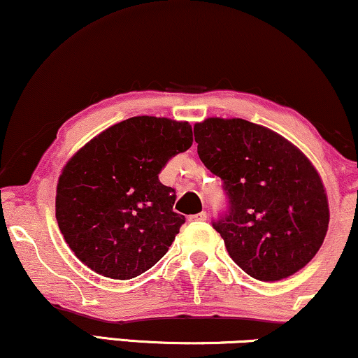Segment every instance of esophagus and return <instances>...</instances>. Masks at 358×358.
<instances>
[{
  "label": "esophagus",
  "mask_w": 358,
  "mask_h": 358,
  "mask_svg": "<svg viewBox=\"0 0 358 358\" xmlns=\"http://www.w3.org/2000/svg\"><path fill=\"white\" fill-rule=\"evenodd\" d=\"M205 220H207V212H200L189 217V222H205Z\"/></svg>",
  "instance_id": "34e87169"
}]
</instances>
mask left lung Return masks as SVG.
Returning a JSON list of instances; mask_svg holds the SVG:
<instances>
[{
    "label": "left lung",
    "instance_id": "left-lung-1",
    "mask_svg": "<svg viewBox=\"0 0 358 358\" xmlns=\"http://www.w3.org/2000/svg\"><path fill=\"white\" fill-rule=\"evenodd\" d=\"M197 153L223 180L229 212L213 223L248 275L277 282L320 251L329 224L322 179L303 151L267 127L208 117L194 125Z\"/></svg>",
    "mask_w": 358,
    "mask_h": 358
}]
</instances>
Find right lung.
Returning <instances> with one entry per match:
<instances>
[{
  "mask_svg": "<svg viewBox=\"0 0 358 358\" xmlns=\"http://www.w3.org/2000/svg\"><path fill=\"white\" fill-rule=\"evenodd\" d=\"M192 127L138 115L109 127L76 151L57 184L58 228L75 256L102 277L129 280L168 252L184 215L158 174L192 146Z\"/></svg>",
  "mask_w": 358,
  "mask_h": 358,
  "instance_id": "1",
  "label": "right lung"
}]
</instances>
